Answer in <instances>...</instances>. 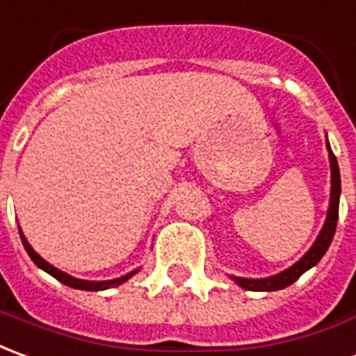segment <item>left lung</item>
<instances>
[{"instance_id":"left-lung-1","label":"left lung","mask_w":356,"mask_h":356,"mask_svg":"<svg viewBox=\"0 0 356 356\" xmlns=\"http://www.w3.org/2000/svg\"><path fill=\"white\" fill-rule=\"evenodd\" d=\"M327 155H330V168H332V193H330V209H327L326 222L320 230L318 238L312 243V247L307 253L287 270L280 272L276 276H268V278H236L232 276V280L241 286L247 291H276V289H284V287L291 286L295 280L301 278V274L312 268L314 264H318V261L324 257L327 251V247L332 243L335 234V226H337V216H339V195H341V178H339V166H337V159L330 149L327 143Z\"/></svg>"}]
</instances>
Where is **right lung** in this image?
Masks as SVG:
<instances>
[{
	"label": "right lung",
	"mask_w": 356,
	"mask_h": 356,
	"mask_svg": "<svg viewBox=\"0 0 356 356\" xmlns=\"http://www.w3.org/2000/svg\"><path fill=\"white\" fill-rule=\"evenodd\" d=\"M19 234H21L22 245H24L26 253L30 254V259L34 261V264H36L38 268H42V270H45L47 274H51L55 280H59L61 284H65V286H69V287H74V289H86V291H103V289H109V287H117V286H120V284H124L126 280L132 278L134 274L138 272V270H132V272H128L126 276H120V278H117V280H105V282H90V280L72 278V276L65 274V272H61L59 268H55V266L47 263V261H44V259H42V257H40V254H38L34 249H32V245H30L29 241H26V238H24V234L21 232V228H19Z\"/></svg>",
	"instance_id": "1"
}]
</instances>
